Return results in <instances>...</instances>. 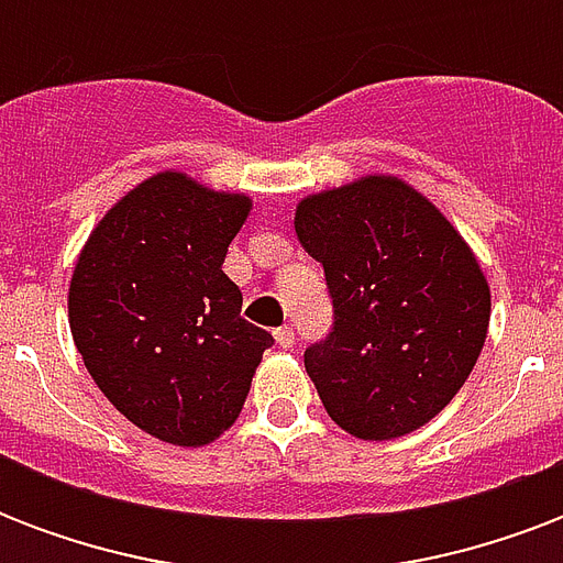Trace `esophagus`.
Returning <instances> with one entry per match:
<instances>
[{
    "mask_svg": "<svg viewBox=\"0 0 563 563\" xmlns=\"http://www.w3.org/2000/svg\"><path fill=\"white\" fill-rule=\"evenodd\" d=\"M274 339L280 347H291L295 344V330L291 327H280V330H274Z\"/></svg>",
    "mask_w": 563,
    "mask_h": 563,
    "instance_id": "1",
    "label": "esophagus"
}]
</instances>
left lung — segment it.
<instances>
[{
    "instance_id": "8db88e82",
    "label": "left lung",
    "mask_w": 563,
    "mask_h": 563,
    "mask_svg": "<svg viewBox=\"0 0 563 563\" xmlns=\"http://www.w3.org/2000/svg\"><path fill=\"white\" fill-rule=\"evenodd\" d=\"M295 233L333 298V330L303 353L327 415L362 441L429 423L488 335V280L462 233L391 175L307 195Z\"/></svg>"
}]
</instances>
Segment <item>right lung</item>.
Listing matches in <instances>:
<instances>
[{"mask_svg":"<svg viewBox=\"0 0 563 563\" xmlns=\"http://www.w3.org/2000/svg\"><path fill=\"white\" fill-rule=\"evenodd\" d=\"M251 198L157 172L92 228L69 283V330L101 394L134 427L203 446L239 418L274 344L221 272Z\"/></svg>","mask_w":563,"mask_h":563,"instance_id":"right-lung-1","label":"right lung"}]
</instances>
